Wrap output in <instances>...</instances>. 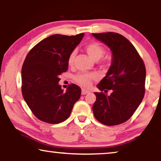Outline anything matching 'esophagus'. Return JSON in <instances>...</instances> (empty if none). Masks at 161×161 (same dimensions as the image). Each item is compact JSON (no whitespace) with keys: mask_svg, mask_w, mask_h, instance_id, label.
Wrapping results in <instances>:
<instances>
[{"mask_svg":"<svg viewBox=\"0 0 161 161\" xmlns=\"http://www.w3.org/2000/svg\"><path fill=\"white\" fill-rule=\"evenodd\" d=\"M89 91H88V90H86V89H82V92H81V93H82L83 95H84V94H89Z\"/></svg>","mask_w":161,"mask_h":161,"instance_id":"34e87169","label":"esophagus"}]
</instances>
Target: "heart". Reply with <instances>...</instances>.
<instances>
[{"label": "heart", "instance_id": "heart-1", "mask_svg": "<svg viewBox=\"0 0 161 161\" xmlns=\"http://www.w3.org/2000/svg\"><path fill=\"white\" fill-rule=\"evenodd\" d=\"M85 50L87 53L95 61H98L103 58L105 54V49L104 47L97 42H92L85 45ZM76 56L75 50H72L69 53L67 58V64L69 66L74 63L75 58ZM97 75L94 72H83V73L77 74L74 76V80L78 84L83 87H89L91 85L92 80H96Z\"/></svg>", "mask_w": 161, "mask_h": 161}]
</instances>
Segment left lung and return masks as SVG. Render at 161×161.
Wrapping results in <instances>:
<instances>
[{"instance_id": "8db88e82", "label": "left lung", "mask_w": 161, "mask_h": 161, "mask_svg": "<svg viewBox=\"0 0 161 161\" xmlns=\"http://www.w3.org/2000/svg\"><path fill=\"white\" fill-rule=\"evenodd\" d=\"M108 46L113 53L106 76L99 83L92 110L96 119L108 126L129 119L145 94L146 68L142 57L128 39L117 33L92 34ZM111 90L112 94H106Z\"/></svg>"}]
</instances>
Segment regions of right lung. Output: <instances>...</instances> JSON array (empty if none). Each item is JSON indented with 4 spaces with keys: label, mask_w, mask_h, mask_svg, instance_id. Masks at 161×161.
Returning <instances> with one entry per match:
<instances>
[{
    "label": "right lung",
    "mask_w": 161,
    "mask_h": 161,
    "mask_svg": "<svg viewBox=\"0 0 161 161\" xmlns=\"http://www.w3.org/2000/svg\"><path fill=\"white\" fill-rule=\"evenodd\" d=\"M83 35H52L36 44L25 57L22 67V94L34 115L44 122L65 121L80 98V88L72 83L64 92L58 77L67 72L68 56Z\"/></svg>",
    "instance_id": "1"
}]
</instances>
